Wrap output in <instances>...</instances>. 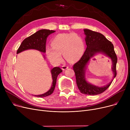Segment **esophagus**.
Returning a JSON list of instances; mask_svg holds the SVG:
<instances>
[{
    "label": "esophagus",
    "instance_id": "obj_1",
    "mask_svg": "<svg viewBox=\"0 0 130 130\" xmlns=\"http://www.w3.org/2000/svg\"><path fill=\"white\" fill-rule=\"evenodd\" d=\"M68 68H69V66H66V65H63V66H61V69H62L63 70H66V69H67Z\"/></svg>",
    "mask_w": 130,
    "mask_h": 130
}]
</instances>
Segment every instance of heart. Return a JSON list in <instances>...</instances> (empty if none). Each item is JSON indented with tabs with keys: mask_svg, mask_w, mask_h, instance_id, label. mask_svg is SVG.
<instances>
[{
	"mask_svg": "<svg viewBox=\"0 0 130 130\" xmlns=\"http://www.w3.org/2000/svg\"><path fill=\"white\" fill-rule=\"evenodd\" d=\"M52 47H47L46 52L48 58L53 63H59L62 60L61 53L70 63L80 58L84 51V41L75 33L59 34L52 40Z\"/></svg>",
	"mask_w": 130,
	"mask_h": 130,
	"instance_id": "b5f03b06",
	"label": "heart"
}]
</instances>
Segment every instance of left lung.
Returning a JSON list of instances; mask_svg holds the SVG:
<instances>
[{
    "label": "left lung",
    "mask_w": 130,
    "mask_h": 130,
    "mask_svg": "<svg viewBox=\"0 0 130 130\" xmlns=\"http://www.w3.org/2000/svg\"><path fill=\"white\" fill-rule=\"evenodd\" d=\"M85 34L86 50L80 59L73 66L75 74L77 87L80 92L84 94L96 95L104 92L109 87L113 79L117 76L116 66L118 61L117 55L114 50L113 44L102 34L90 29H84ZM102 53L110 58L112 60V70L114 74L113 79L106 86L99 87L89 84L86 81L85 71L87 63L95 54Z\"/></svg>",
    "instance_id": "8db88e82"
}]
</instances>
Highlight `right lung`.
<instances>
[{"instance_id": "obj_1", "label": "right lung", "mask_w": 130, "mask_h": 130, "mask_svg": "<svg viewBox=\"0 0 130 130\" xmlns=\"http://www.w3.org/2000/svg\"><path fill=\"white\" fill-rule=\"evenodd\" d=\"M55 31L52 30H50L48 29H41L37 31L31 36L25 38L23 41L17 51V54H18L24 51L30 49L36 50L41 52L45 53L47 38L50 34L54 32ZM62 72V70L59 67H55L52 69L51 73L53 78V83L51 88L49 91H48L44 94L35 95V96L39 98H44L51 95L54 92L55 87L57 76Z\"/></svg>"}]
</instances>
